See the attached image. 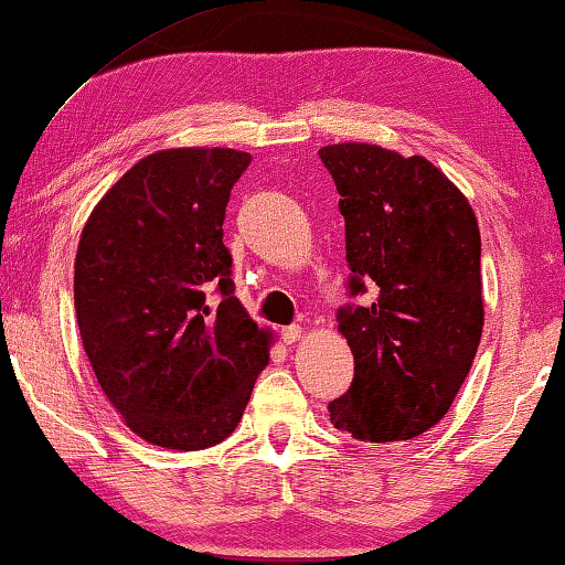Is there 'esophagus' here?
<instances>
[{
    "mask_svg": "<svg viewBox=\"0 0 565 565\" xmlns=\"http://www.w3.org/2000/svg\"><path fill=\"white\" fill-rule=\"evenodd\" d=\"M280 337H282L285 344H296V342H300V337H303V329H300V327H285L280 331Z\"/></svg>",
    "mask_w": 565,
    "mask_h": 565,
    "instance_id": "34e87169",
    "label": "esophagus"
}]
</instances>
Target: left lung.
I'll use <instances>...</instances> for the list:
<instances>
[{
  "label": "left lung",
  "mask_w": 565,
  "mask_h": 565,
  "mask_svg": "<svg viewBox=\"0 0 565 565\" xmlns=\"http://www.w3.org/2000/svg\"><path fill=\"white\" fill-rule=\"evenodd\" d=\"M344 215L352 296L339 311L354 381L329 416L360 443H404L447 414L483 331L481 234L468 198L424 157L375 143L319 151Z\"/></svg>",
  "instance_id": "obj_1"
}]
</instances>
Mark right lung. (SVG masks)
<instances>
[{
	"label": "right lung",
	"instance_id": "add662e5",
	"mask_svg": "<svg viewBox=\"0 0 565 565\" xmlns=\"http://www.w3.org/2000/svg\"><path fill=\"white\" fill-rule=\"evenodd\" d=\"M252 157L184 146L143 157L92 207L74 306L97 383L146 443L205 450L226 439L269 362L273 331L234 296L223 218ZM215 289L222 300L211 305Z\"/></svg>",
	"mask_w": 565,
	"mask_h": 565
}]
</instances>
